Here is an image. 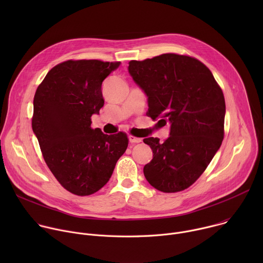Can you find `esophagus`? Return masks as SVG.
I'll use <instances>...</instances> for the list:
<instances>
[{
	"label": "esophagus",
	"instance_id": "obj_1",
	"mask_svg": "<svg viewBox=\"0 0 263 263\" xmlns=\"http://www.w3.org/2000/svg\"><path fill=\"white\" fill-rule=\"evenodd\" d=\"M129 141H130L131 143H138V142H141V141H142V139H141V138L134 137V136L130 135V136H129Z\"/></svg>",
	"mask_w": 263,
	"mask_h": 263
}]
</instances>
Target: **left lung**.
<instances>
[{"instance_id":"left-lung-1","label":"left lung","mask_w":263,"mask_h":263,"mask_svg":"<svg viewBox=\"0 0 263 263\" xmlns=\"http://www.w3.org/2000/svg\"><path fill=\"white\" fill-rule=\"evenodd\" d=\"M128 70L147 97V117L171 124L164 142L143 139L153 151L144 177L160 192L184 191L204 173L223 139L222 91L210 69L190 56L170 53L132 60Z\"/></svg>"}]
</instances>
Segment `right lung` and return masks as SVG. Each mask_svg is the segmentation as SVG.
I'll use <instances>...</instances> for the list:
<instances>
[{"mask_svg":"<svg viewBox=\"0 0 263 263\" xmlns=\"http://www.w3.org/2000/svg\"><path fill=\"white\" fill-rule=\"evenodd\" d=\"M121 62L67 60L54 66L37 87L32 129L44 159L69 193L89 196L109 181L128 146L123 132L91 128L104 106L102 83Z\"/></svg>","mask_w":263,"mask_h":263,"instance_id":"right-lung-1","label":"right lung"}]
</instances>
